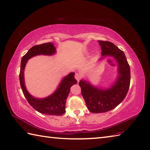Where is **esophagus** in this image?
<instances>
[{
	"instance_id": "obj_1",
	"label": "esophagus",
	"mask_w": 150,
	"mask_h": 150,
	"mask_svg": "<svg viewBox=\"0 0 150 150\" xmlns=\"http://www.w3.org/2000/svg\"><path fill=\"white\" fill-rule=\"evenodd\" d=\"M75 79H76V80H77L78 82L80 81V79H81V75L79 74V73H76L75 74Z\"/></svg>"
}]
</instances>
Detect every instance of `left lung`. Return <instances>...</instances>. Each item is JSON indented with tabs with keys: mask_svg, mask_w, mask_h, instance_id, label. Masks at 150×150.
I'll use <instances>...</instances> for the list:
<instances>
[{
	"mask_svg": "<svg viewBox=\"0 0 150 150\" xmlns=\"http://www.w3.org/2000/svg\"><path fill=\"white\" fill-rule=\"evenodd\" d=\"M102 50L99 61L112 57L117 63V76L108 88L94 86L86 79L79 82L81 93L89 111L93 113H105L114 109L126 97L130 84V68L125 54L112 42L98 40Z\"/></svg>",
	"mask_w": 150,
	"mask_h": 150,
	"instance_id": "1",
	"label": "left lung"
}]
</instances>
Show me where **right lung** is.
Segmentation results:
<instances>
[{
	"label": "right lung",
	"mask_w": 150,
	"mask_h": 150,
	"mask_svg": "<svg viewBox=\"0 0 150 150\" xmlns=\"http://www.w3.org/2000/svg\"><path fill=\"white\" fill-rule=\"evenodd\" d=\"M57 52L56 47L52 42L44 43L33 46L26 55L22 57L19 74L20 84L24 97L28 102L38 112L47 115H62L65 113L66 101L73 85L77 83L75 79V73L71 72L62 79L55 91L44 98H37L31 95L27 90L24 81V69L28 60L37 55L51 56Z\"/></svg>",
	"instance_id": "add662e5"
}]
</instances>
